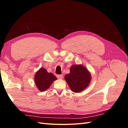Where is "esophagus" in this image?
<instances>
[{
	"label": "esophagus",
	"instance_id": "1",
	"mask_svg": "<svg viewBox=\"0 0 128 128\" xmlns=\"http://www.w3.org/2000/svg\"><path fill=\"white\" fill-rule=\"evenodd\" d=\"M56 77L58 78L62 79V77H63V75H57Z\"/></svg>",
	"mask_w": 128,
	"mask_h": 128
}]
</instances>
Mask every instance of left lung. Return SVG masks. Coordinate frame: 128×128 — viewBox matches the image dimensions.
<instances>
[{"label": "left lung", "mask_w": 128, "mask_h": 128, "mask_svg": "<svg viewBox=\"0 0 128 128\" xmlns=\"http://www.w3.org/2000/svg\"><path fill=\"white\" fill-rule=\"evenodd\" d=\"M65 80L71 90L74 92L84 90L91 81V75L86 67L82 65H74L70 73L66 75Z\"/></svg>", "instance_id": "obj_1"}]
</instances>
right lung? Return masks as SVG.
<instances>
[{
	"label": "right lung",
	"mask_w": 128,
	"mask_h": 128,
	"mask_svg": "<svg viewBox=\"0 0 128 128\" xmlns=\"http://www.w3.org/2000/svg\"><path fill=\"white\" fill-rule=\"evenodd\" d=\"M56 77L51 72H48L44 68H40L34 76V82L40 91H45L50 86Z\"/></svg>",
	"instance_id": "1"
}]
</instances>
